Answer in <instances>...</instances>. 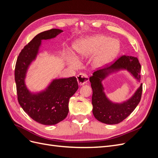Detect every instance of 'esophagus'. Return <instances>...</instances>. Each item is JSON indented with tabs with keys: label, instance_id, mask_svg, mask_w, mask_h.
I'll return each mask as SVG.
<instances>
[{
	"label": "esophagus",
	"instance_id": "1",
	"mask_svg": "<svg viewBox=\"0 0 158 158\" xmlns=\"http://www.w3.org/2000/svg\"><path fill=\"white\" fill-rule=\"evenodd\" d=\"M76 78H77L78 83L80 85H83L85 84H86L89 81L88 76L86 74H82V73L79 74L77 76H76Z\"/></svg>",
	"mask_w": 158,
	"mask_h": 158
}]
</instances>
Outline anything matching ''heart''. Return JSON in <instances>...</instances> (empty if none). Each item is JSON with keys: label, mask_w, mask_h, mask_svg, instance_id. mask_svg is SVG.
Segmentation results:
<instances>
[{"label": "heart", "mask_w": 158, "mask_h": 158, "mask_svg": "<svg viewBox=\"0 0 158 158\" xmlns=\"http://www.w3.org/2000/svg\"><path fill=\"white\" fill-rule=\"evenodd\" d=\"M74 59L70 58L69 63L73 68L78 66L77 61H81L94 55L98 49L94 60L95 68H100L112 61L117 55L120 45L117 40L104 36L97 35L80 41L74 45Z\"/></svg>", "instance_id": "b5f03b06"}]
</instances>
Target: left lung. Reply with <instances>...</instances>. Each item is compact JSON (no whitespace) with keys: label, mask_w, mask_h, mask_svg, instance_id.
I'll list each match as a JSON object with an SVG mask.
<instances>
[{"label":"left lung","mask_w":158,"mask_h":158,"mask_svg":"<svg viewBox=\"0 0 158 158\" xmlns=\"http://www.w3.org/2000/svg\"><path fill=\"white\" fill-rule=\"evenodd\" d=\"M140 64L136 57L123 55L111 65L94 72L89 77L93 90L92 111L98 121L107 125H115L123 121L135 109L141 99L142 84L130 98L121 103H117L111 101L107 96L103 81L110 75L126 70L137 82H140Z\"/></svg>","instance_id":"left-lung-1"}]
</instances>
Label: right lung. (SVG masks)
I'll return each instance as SVG.
<instances>
[{
  "label": "right lung",
  "instance_id": "obj_1",
  "mask_svg": "<svg viewBox=\"0 0 158 158\" xmlns=\"http://www.w3.org/2000/svg\"><path fill=\"white\" fill-rule=\"evenodd\" d=\"M62 32L59 29H51L37 34L22 50L16 64L18 102L32 119L45 125H56L67 116L69 99L78 89L77 80L74 76L52 79L45 89L31 92L26 79L30 66L40 54L42 41L54 39Z\"/></svg>",
  "mask_w": 158,
  "mask_h": 158
}]
</instances>
